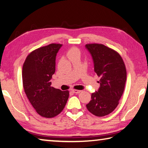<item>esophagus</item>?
Here are the masks:
<instances>
[{"label": "esophagus", "mask_w": 148, "mask_h": 148, "mask_svg": "<svg viewBox=\"0 0 148 148\" xmlns=\"http://www.w3.org/2000/svg\"><path fill=\"white\" fill-rule=\"evenodd\" d=\"M72 91L74 94H79L82 92V90H72Z\"/></svg>", "instance_id": "esophagus-1"}]
</instances>
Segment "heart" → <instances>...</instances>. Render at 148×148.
Wrapping results in <instances>:
<instances>
[{
    "mask_svg": "<svg viewBox=\"0 0 148 148\" xmlns=\"http://www.w3.org/2000/svg\"><path fill=\"white\" fill-rule=\"evenodd\" d=\"M66 55H67L68 58L70 60H72V58L76 57L80 58L81 51L77 47H72L67 51Z\"/></svg>",
    "mask_w": 148,
    "mask_h": 148,
    "instance_id": "b5f03b06",
    "label": "heart"
}]
</instances>
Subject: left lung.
I'll return each mask as SVG.
<instances>
[{
    "instance_id": "8db88e82",
    "label": "left lung",
    "mask_w": 148,
    "mask_h": 148,
    "mask_svg": "<svg viewBox=\"0 0 148 148\" xmlns=\"http://www.w3.org/2000/svg\"><path fill=\"white\" fill-rule=\"evenodd\" d=\"M93 60L94 72L100 77V86L92 93L86 105L88 110L97 117L108 115L119 105L126 81L123 58L116 51L103 44L85 45Z\"/></svg>"
}]
</instances>
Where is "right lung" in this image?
<instances>
[{
    "label": "right lung",
    "instance_id": "1",
    "mask_svg": "<svg viewBox=\"0 0 148 148\" xmlns=\"http://www.w3.org/2000/svg\"><path fill=\"white\" fill-rule=\"evenodd\" d=\"M62 44L51 43L28 55L22 68L24 92L36 112L52 118L60 114L67 102L68 90L51 86V79L56 68V56Z\"/></svg>",
    "mask_w": 148,
    "mask_h": 148
}]
</instances>
